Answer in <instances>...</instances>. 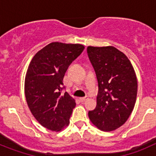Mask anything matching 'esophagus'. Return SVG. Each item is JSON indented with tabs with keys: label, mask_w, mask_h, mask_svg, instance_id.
<instances>
[{
	"label": "esophagus",
	"mask_w": 156,
	"mask_h": 156,
	"mask_svg": "<svg viewBox=\"0 0 156 156\" xmlns=\"http://www.w3.org/2000/svg\"><path fill=\"white\" fill-rule=\"evenodd\" d=\"M89 98L87 97V96H86V97H83V98H80V100L81 101H87V99Z\"/></svg>",
	"instance_id": "34e87169"
}]
</instances>
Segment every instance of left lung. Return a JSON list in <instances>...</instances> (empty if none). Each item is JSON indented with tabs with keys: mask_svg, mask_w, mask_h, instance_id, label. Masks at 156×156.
I'll return each instance as SVG.
<instances>
[{
	"mask_svg": "<svg viewBox=\"0 0 156 156\" xmlns=\"http://www.w3.org/2000/svg\"><path fill=\"white\" fill-rule=\"evenodd\" d=\"M98 82L97 106L89 111L90 122L103 131H112L124 124L134 108L137 80L124 53L112 46L87 48Z\"/></svg>",
	"mask_w": 156,
	"mask_h": 156,
	"instance_id": "obj_1",
	"label": "left lung"
}]
</instances>
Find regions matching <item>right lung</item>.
Masks as SVG:
<instances>
[{
  "label": "right lung",
  "mask_w": 156,
  "mask_h": 156,
  "mask_svg": "<svg viewBox=\"0 0 156 156\" xmlns=\"http://www.w3.org/2000/svg\"><path fill=\"white\" fill-rule=\"evenodd\" d=\"M83 49L80 44L52 42L37 51L29 65L25 77L27 105L40 124L51 131H61L69 123L76 101L62 93L63 78Z\"/></svg>",
  "instance_id": "obj_1"
}]
</instances>
